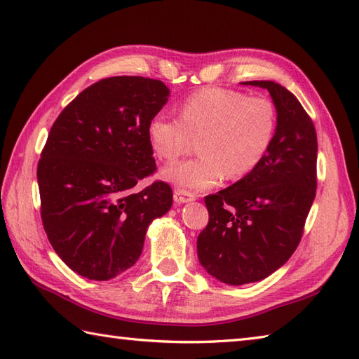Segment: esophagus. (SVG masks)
Returning <instances> with one entry per match:
<instances>
[{
	"mask_svg": "<svg viewBox=\"0 0 359 359\" xmlns=\"http://www.w3.org/2000/svg\"><path fill=\"white\" fill-rule=\"evenodd\" d=\"M196 199V194L187 191V189H180L177 188L174 191V202L177 205H182V203H187V202H191Z\"/></svg>",
	"mask_w": 359,
	"mask_h": 359,
	"instance_id": "obj_1",
	"label": "esophagus"
}]
</instances>
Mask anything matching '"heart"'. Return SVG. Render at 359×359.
I'll return each mask as SVG.
<instances>
[{
	"label": "heart",
	"instance_id": "b5f03b06",
	"mask_svg": "<svg viewBox=\"0 0 359 359\" xmlns=\"http://www.w3.org/2000/svg\"><path fill=\"white\" fill-rule=\"evenodd\" d=\"M278 120L270 98L208 86L180 102V117L163 112L152 117L148 139L166 163L188 154L199 139V156L168 168L162 175L182 188L207 189L225 175L239 180L256 171L276 137Z\"/></svg>",
	"mask_w": 359,
	"mask_h": 359
}]
</instances>
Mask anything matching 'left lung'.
<instances>
[{
    "instance_id": "obj_1",
    "label": "left lung",
    "mask_w": 359,
    "mask_h": 359,
    "mask_svg": "<svg viewBox=\"0 0 359 359\" xmlns=\"http://www.w3.org/2000/svg\"><path fill=\"white\" fill-rule=\"evenodd\" d=\"M264 88L278 109L274 142L256 171L205 197L210 220L197 238L199 262L230 285L270 276L294 253L316 196L318 140L299 100L274 81Z\"/></svg>"
}]
</instances>
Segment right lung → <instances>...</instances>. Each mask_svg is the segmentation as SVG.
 <instances>
[{"label":"right lung","instance_id":"add662e5","mask_svg":"<svg viewBox=\"0 0 359 359\" xmlns=\"http://www.w3.org/2000/svg\"><path fill=\"white\" fill-rule=\"evenodd\" d=\"M170 97L162 81L109 77L80 93L53 121L36 168L41 220L71 270L109 280L140 257L152 220L172 205L156 171L148 123Z\"/></svg>","mask_w":359,"mask_h":359}]
</instances>
